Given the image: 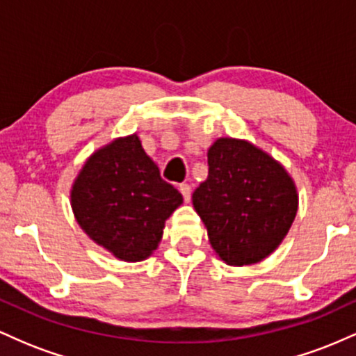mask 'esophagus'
Instances as JSON below:
<instances>
[{
  "label": "esophagus",
  "instance_id": "34e87169",
  "mask_svg": "<svg viewBox=\"0 0 356 356\" xmlns=\"http://www.w3.org/2000/svg\"><path fill=\"white\" fill-rule=\"evenodd\" d=\"M179 191H181L184 201L186 202H191V194H192V187L189 186V184H181L179 186Z\"/></svg>",
  "mask_w": 356,
  "mask_h": 356
}]
</instances>
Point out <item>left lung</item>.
<instances>
[{
  "label": "left lung",
  "mask_w": 356,
  "mask_h": 356,
  "mask_svg": "<svg viewBox=\"0 0 356 356\" xmlns=\"http://www.w3.org/2000/svg\"><path fill=\"white\" fill-rule=\"evenodd\" d=\"M207 165L192 204L212 249L229 266L259 263L283 243L296 218L295 181L276 159L241 138H218Z\"/></svg>",
  "instance_id": "8db88e82"
}]
</instances>
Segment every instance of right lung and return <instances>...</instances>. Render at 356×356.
I'll list each match as a JSON object with an SVG mask.
<instances>
[{"instance_id":"right-lung-1","label":"right lung","mask_w":356,"mask_h":356,"mask_svg":"<svg viewBox=\"0 0 356 356\" xmlns=\"http://www.w3.org/2000/svg\"><path fill=\"white\" fill-rule=\"evenodd\" d=\"M70 199L85 234L127 263L152 254L165 220L182 204L181 192L161 177L137 134L90 155L73 181Z\"/></svg>"}]
</instances>
